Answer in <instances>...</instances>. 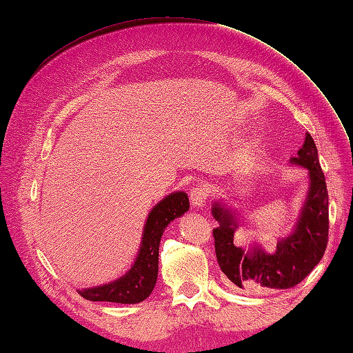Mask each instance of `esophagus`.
I'll use <instances>...</instances> for the list:
<instances>
[{"mask_svg":"<svg viewBox=\"0 0 353 353\" xmlns=\"http://www.w3.org/2000/svg\"><path fill=\"white\" fill-rule=\"evenodd\" d=\"M209 196V191L206 188V185H196L193 190H191L190 193V200H191V205H193L194 208H203V205H205V201Z\"/></svg>","mask_w":353,"mask_h":353,"instance_id":"1","label":"esophagus"}]
</instances>
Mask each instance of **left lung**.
Masks as SVG:
<instances>
[{"label": "left lung", "mask_w": 353, "mask_h": 353, "mask_svg": "<svg viewBox=\"0 0 353 353\" xmlns=\"http://www.w3.org/2000/svg\"><path fill=\"white\" fill-rule=\"evenodd\" d=\"M290 162L309 170L311 185L293 232L279 241L274 253H266L256 244L249 250L237 248L234 244L236 218L221 203H215L212 208L213 218L219 222V227L213 230L218 263L228 280L244 290L292 288L306 279L325 252L328 193L311 134H306L302 148Z\"/></svg>", "instance_id": "8db88e82"}]
</instances>
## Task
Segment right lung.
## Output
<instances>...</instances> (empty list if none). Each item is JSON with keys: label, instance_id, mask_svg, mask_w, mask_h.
<instances>
[{"label": "right lung", "instance_id": "1", "mask_svg": "<svg viewBox=\"0 0 353 353\" xmlns=\"http://www.w3.org/2000/svg\"><path fill=\"white\" fill-rule=\"evenodd\" d=\"M190 209L188 196L184 191L166 196L148 213L145 221L140 252L132 268L121 279L109 284L83 288L78 293L91 302L140 303L150 296L157 280L159 244L168 223L179 218Z\"/></svg>", "mask_w": 353, "mask_h": 353}]
</instances>
